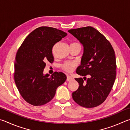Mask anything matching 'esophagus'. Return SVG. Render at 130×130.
Masks as SVG:
<instances>
[{"instance_id":"obj_1","label":"esophagus","mask_w":130,"mask_h":130,"mask_svg":"<svg viewBox=\"0 0 130 130\" xmlns=\"http://www.w3.org/2000/svg\"><path fill=\"white\" fill-rule=\"evenodd\" d=\"M72 79H73V78H72L71 76H70V75H67V82L71 81V80H72Z\"/></svg>"}]
</instances>
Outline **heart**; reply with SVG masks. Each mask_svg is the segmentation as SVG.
I'll return each mask as SVG.
<instances>
[{
    "mask_svg": "<svg viewBox=\"0 0 130 130\" xmlns=\"http://www.w3.org/2000/svg\"><path fill=\"white\" fill-rule=\"evenodd\" d=\"M80 45L79 43L77 42H72L71 43L70 45ZM78 63L76 61H66L63 63L61 66V68L63 71H64L67 73H71L74 71L75 68Z\"/></svg>",
    "mask_w": 130,
    "mask_h": 130,
    "instance_id": "1",
    "label": "heart"
}]
</instances>
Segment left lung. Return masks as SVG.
Returning <instances> with one entry per match:
<instances>
[{"mask_svg":"<svg viewBox=\"0 0 130 130\" xmlns=\"http://www.w3.org/2000/svg\"><path fill=\"white\" fill-rule=\"evenodd\" d=\"M69 32L84 47L81 65L76 70L77 74L84 76V80L82 78L75 79L79 86L72 92V98L83 107L98 106L107 98L115 82V51L105 36L92 27L72 29ZM87 75H89V78H86Z\"/></svg>","mask_w":130,"mask_h":130,"instance_id":"8db88e82","label":"left lung"}]
</instances>
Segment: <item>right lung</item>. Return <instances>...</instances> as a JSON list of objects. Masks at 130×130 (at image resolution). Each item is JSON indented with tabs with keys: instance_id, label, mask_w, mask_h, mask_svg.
<instances>
[{
	"instance_id": "1",
	"label": "right lung",
	"mask_w": 130,
	"mask_h": 130,
	"mask_svg": "<svg viewBox=\"0 0 130 130\" xmlns=\"http://www.w3.org/2000/svg\"><path fill=\"white\" fill-rule=\"evenodd\" d=\"M67 33L50 27H40L29 34L16 54L14 80L23 98L38 106L53 99L56 88L64 83L66 75L55 72L49 77L43 75L47 62L52 63L54 45Z\"/></svg>"
}]
</instances>
